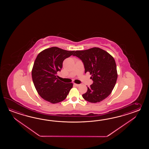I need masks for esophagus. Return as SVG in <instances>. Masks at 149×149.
I'll list each match as a JSON object with an SVG mask.
<instances>
[{"instance_id":"34e87169","label":"esophagus","mask_w":149,"mask_h":149,"mask_svg":"<svg viewBox=\"0 0 149 149\" xmlns=\"http://www.w3.org/2000/svg\"><path fill=\"white\" fill-rule=\"evenodd\" d=\"M74 85L75 86H76V87H79V86H80V84H74Z\"/></svg>"}]
</instances>
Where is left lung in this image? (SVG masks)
<instances>
[{"label": "left lung", "instance_id": "obj_1", "mask_svg": "<svg viewBox=\"0 0 149 149\" xmlns=\"http://www.w3.org/2000/svg\"><path fill=\"white\" fill-rule=\"evenodd\" d=\"M73 56L82 61L85 72H89L93 83L82 95L87 101L97 103L110 95L117 79V66L114 58L107 52L98 47L76 51Z\"/></svg>", "mask_w": 149, "mask_h": 149}]
</instances>
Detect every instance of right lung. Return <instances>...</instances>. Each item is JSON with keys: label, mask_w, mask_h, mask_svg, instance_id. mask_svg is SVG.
I'll return each mask as SVG.
<instances>
[{"label": "right lung", "mask_w": 149, "mask_h": 149, "mask_svg": "<svg viewBox=\"0 0 149 149\" xmlns=\"http://www.w3.org/2000/svg\"><path fill=\"white\" fill-rule=\"evenodd\" d=\"M74 52L53 47L37 55L32 70V78L39 95L45 101L51 103L63 101L72 88V83L61 81L56 74L62 68L63 61Z\"/></svg>", "instance_id": "1"}]
</instances>
